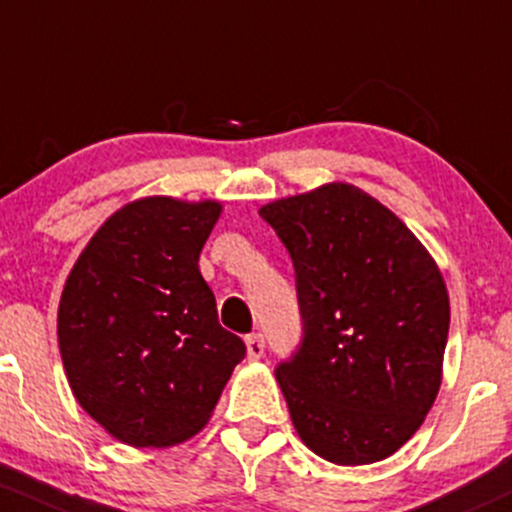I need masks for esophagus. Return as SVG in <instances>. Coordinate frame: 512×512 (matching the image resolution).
<instances>
[{
	"instance_id": "34e87169",
	"label": "esophagus",
	"mask_w": 512,
	"mask_h": 512,
	"mask_svg": "<svg viewBox=\"0 0 512 512\" xmlns=\"http://www.w3.org/2000/svg\"><path fill=\"white\" fill-rule=\"evenodd\" d=\"M245 346H247V358L257 360L262 358V353H265V338H262V333H250V336L245 338Z\"/></svg>"
}]
</instances>
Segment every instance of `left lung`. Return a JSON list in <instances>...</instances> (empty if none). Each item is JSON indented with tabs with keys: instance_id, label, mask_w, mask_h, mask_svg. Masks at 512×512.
<instances>
[{
	"instance_id": "8db88e82",
	"label": "left lung",
	"mask_w": 512,
	"mask_h": 512,
	"mask_svg": "<svg viewBox=\"0 0 512 512\" xmlns=\"http://www.w3.org/2000/svg\"><path fill=\"white\" fill-rule=\"evenodd\" d=\"M260 215L297 274L304 333L274 373L299 439L331 464L387 459L441 385L449 294L437 262L390 208L341 181Z\"/></svg>"
}]
</instances>
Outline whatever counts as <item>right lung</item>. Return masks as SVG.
I'll list each match as a JSON object with an SVG mask.
<instances>
[{
  "label": "right lung",
  "instance_id": "add662e5",
  "mask_svg": "<svg viewBox=\"0 0 512 512\" xmlns=\"http://www.w3.org/2000/svg\"><path fill=\"white\" fill-rule=\"evenodd\" d=\"M218 201L149 196L102 223L58 306L75 400L129 446H174L206 427L245 343L218 324L198 257Z\"/></svg>",
  "mask_w": 512,
  "mask_h": 512
}]
</instances>
